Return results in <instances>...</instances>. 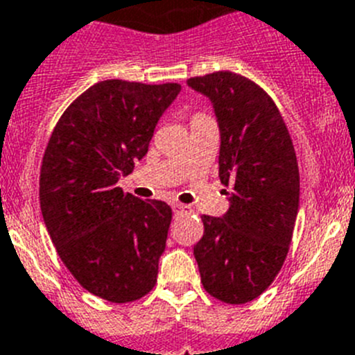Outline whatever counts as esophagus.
I'll use <instances>...</instances> for the list:
<instances>
[{
  "label": "esophagus",
  "instance_id": "esophagus-1",
  "mask_svg": "<svg viewBox=\"0 0 355 355\" xmlns=\"http://www.w3.org/2000/svg\"><path fill=\"white\" fill-rule=\"evenodd\" d=\"M173 210L175 212H185V210H189V207L184 205V203H173Z\"/></svg>",
  "mask_w": 355,
  "mask_h": 355
}]
</instances>
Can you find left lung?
Masks as SVG:
<instances>
[{"mask_svg":"<svg viewBox=\"0 0 355 355\" xmlns=\"http://www.w3.org/2000/svg\"><path fill=\"white\" fill-rule=\"evenodd\" d=\"M209 97L221 146L219 178L232 185L225 216H201L194 245L203 288L226 304L253 301L283 267L299 210V168L283 116L257 83L228 70L187 79Z\"/></svg>","mask_w":355,"mask_h":355,"instance_id":"8db88e82","label":"left lung"}]
</instances>
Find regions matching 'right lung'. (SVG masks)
Listing matches in <instances>:
<instances>
[{"mask_svg": "<svg viewBox=\"0 0 355 355\" xmlns=\"http://www.w3.org/2000/svg\"><path fill=\"white\" fill-rule=\"evenodd\" d=\"M177 83L107 79L79 95L54 127L40 168V209L79 285L110 302L141 299L157 283L171 207L123 194L120 177L148 152Z\"/></svg>", "mask_w": 355, "mask_h": 355, "instance_id": "obj_1", "label": "right lung"}]
</instances>
